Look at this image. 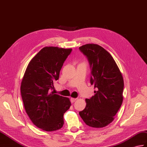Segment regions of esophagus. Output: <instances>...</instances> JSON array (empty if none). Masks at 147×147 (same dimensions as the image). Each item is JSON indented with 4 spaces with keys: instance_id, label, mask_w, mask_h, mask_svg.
I'll return each mask as SVG.
<instances>
[{
    "instance_id": "obj_1",
    "label": "esophagus",
    "mask_w": 147,
    "mask_h": 147,
    "mask_svg": "<svg viewBox=\"0 0 147 147\" xmlns=\"http://www.w3.org/2000/svg\"><path fill=\"white\" fill-rule=\"evenodd\" d=\"M77 100V98H71V103H74V102L75 101H76Z\"/></svg>"
}]
</instances>
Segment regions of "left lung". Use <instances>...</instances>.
I'll return each instance as SVG.
<instances>
[{
  "label": "left lung",
  "instance_id": "1",
  "mask_svg": "<svg viewBox=\"0 0 147 147\" xmlns=\"http://www.w3.org/2000/svg\"><path fill=\"white\" fill-rule=\"evenodd\" d=\"M91 67V84L94 95L86 99V105L79 114L87 125L103 128L113 121L123 102L124 81L115 61L107 50L96 44L79 47Z\"/></svg>",
  "mask_w": 147,
  "mask_h": 147
}]
</instances>
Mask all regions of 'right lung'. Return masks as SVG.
Instances as JSON below:
<instances>
[{
    "label": "right lung",
    "mask_w": 147,
    "mask_h": 147,
    "mask_svg": "<svg viewBox=\"0 0 147 147\" xmlns=\"http://www.w3.org/2000/svg\"><path fill=\"white\" fill-rule=\"evenodd\" d=\"M71 51L44 47L30 61L22 78L20 92L25 110L34 125L44 131L62 128L64 113L71 107L69 98L50 90L59 79L61 67Z\"/></svg>",
    "instance_id": "1"
}]
</instances>
